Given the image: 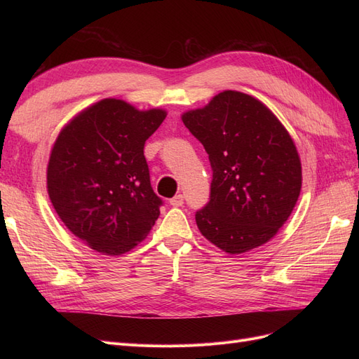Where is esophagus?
<instances>
[{"label": "esophagus", "instance_id": "1", "mask_svg": "<svg viewBox=\"0 0 359 359\" xmlns=\"http://www.w3.org/2000/svg\"><path fill=\"white\" fill-rule=\"evenodd\" d=\"M169 203H170L172 206H181V205L184 203V196H182V194H177V196H173V198L169 201Z\"/></svg>", "mask_w": 359, "mask_h": 359}]
</instances>
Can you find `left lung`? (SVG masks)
<instances>
[{"label":"left lung","mask_w":359,"mask_h":359,"mask_svg":"<svg viewBox=\"0 0 359 359\" xmlns=\"http://www.w3.org/2000/svg\"><path fill=\"white\" fill-rule=\"evenodd\" d=\"M182 123L208 153L210 201L196 211L201 233L231 255L268 243L301 191V161L287 130L255 97L223 91Z\"/></svg>","instance_id":"1"}]
</instances>
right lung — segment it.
Listing matches in <instances>:
<instances>
[{
    "instance_id": "add662e5",
    "label": "right lung",
    "mask_w": 359,
    "mask_h": 359,
    "mask_svg": "<svg viewBox=\"0 0 359 359\" xmlns=\"http://www.w3.org/2000/svg\"><path fill=\"white\" fill-rule=\"evenodd\" d=\"M166 118L104 99L62 128L48 165V193L62 223L93 250L116 256L149 233L163 201L149 181L147 139Z\"/></svg>"
}]
</instances>
